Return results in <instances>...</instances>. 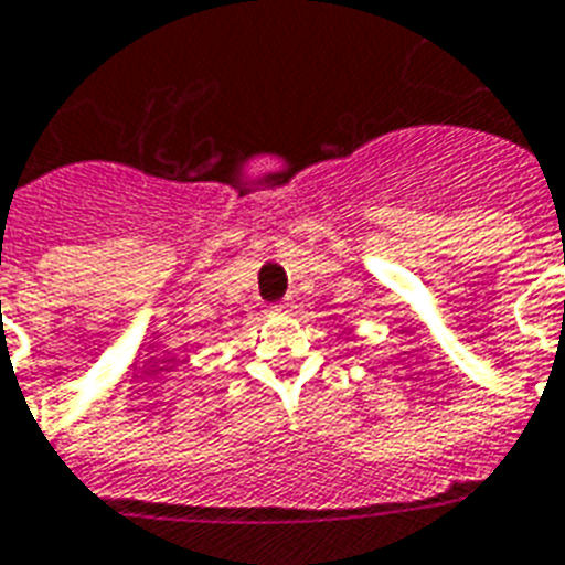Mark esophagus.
I'll return each mask as SVG.
<instances>
[{
	"instance_id": "obj_1",
	"label": "esophagus",
	"mask_w": 565,
	"mask_h": 565,
	"mask_svg": "<svg viewBox=\"0 0 565 565\" xmlns=\"http://www.w3.org/2000/svg\"><path fill=\"white\" fill-rule=\"evenodd\" d=\"M292 307V298H284L281 305H275V310H290Z\"/></svg>"
}]
</instances>
